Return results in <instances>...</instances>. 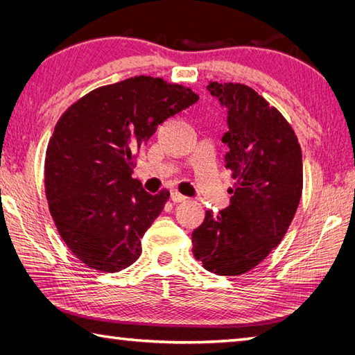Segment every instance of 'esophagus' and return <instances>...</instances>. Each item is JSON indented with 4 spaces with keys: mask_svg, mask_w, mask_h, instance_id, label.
I'll return each mask as SVG.
<instances>
[{
    "mask_svg": "<svg viewBox=\"0 0 355 355\" xmlns=\"http://www.w3.org/2000/svg\"><path fill=\"white\" fill-rule=\"evenodd\" d=\"M171 198H172V201H175V202H182V201H186V200H187L186 195L180 193L177 189L171 192Z\"/></svg>",
    "mask_w": 355,
    "mask_h": 355,
    "instance_id": "obj_1",
    "label": "esophagus"
}]
</instances>
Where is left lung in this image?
I'll list each match as a JSON object with an SVG mask.
<instances>
[{
	"label": "left lung",
	"instance_id": "1",
	"mask_svg": "<svg viewBox=\"0 0 355 355\" xmlns=\"http://www.w3.org/2000/svg\"><path fill=\"white\" fill-rule=\"evenodd\" d=\"M209 93L227 111L225 168L236 183L229 207L206 212L192 233V252L202 267L238 276L266 259L281 243L302 195V150L293 128L253 88L210 84Z\"/></svg>",
	"mask_w": 355,
	"mask_h": 355
}]
</instances>
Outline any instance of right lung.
I'll list each match as a JSON object with an SVG mask.
<instances>
[{"label": "right lung", "mask_w": 355, "mask_h": 355, "mask_svg": "<svg viewBox=\"0 0 355 355\" xmlns=\"http://www.w3.org/2000/svg\"><path fill=\"white\" fill-rule=\"evenodd\" d=\"M198 101L192 89L135 76L88 93L64 112L45 157V195L59 235L85 266L114 273L169 200L132 178L134 154L166 119Z\"/></svg>", "instance_id": "obj_1"}]
</instances>
